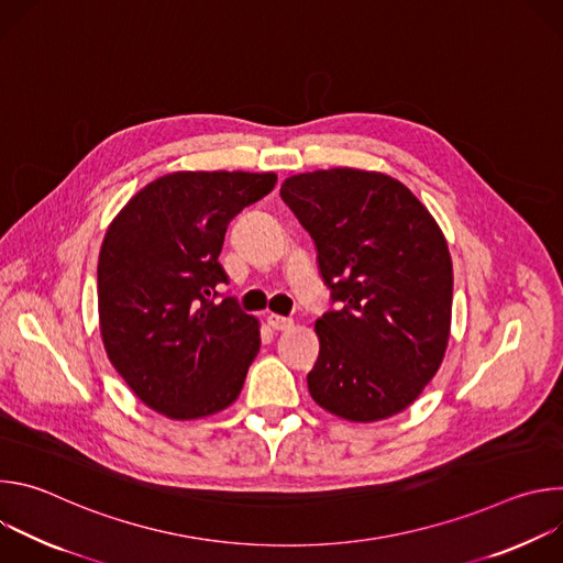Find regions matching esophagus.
<instances>
[{
  "mask_svg": "<svg viewBox=\"0 0 563 563\" xmlns=\"http://www.w3.org/2000/svg\"><path fill=\"white\" fill-rule=\"evenodd\" d=\"M267 323H269L272 330L285 332V330H289V328L294 325V320H291V318H285V316H278V313H269V316H267Z\"/></svg>",
  "mask_w": 563,
  "mask_h": 563,
  "instance_id": "1",
  "label": "esophagus"
}]
</instances>
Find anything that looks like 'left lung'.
I'll list each match as a JSON object with an SVG mask.
<instances>
[{
    "label": "left lung",
    "instance_id": "obj_1",
    "mask_svg": "<svg viewBox=\"0 0 563 563\" xmlns=\"http://www.w3.org/2000/svg\"><path fill=\"white\" fill-rule=\"evenodd\" d=\"M280 198L311 235L320 276L339 302L316 320L311 398L356 423L404 412L441 367L450 339L443 231L404 183L376 172L298 174Z\"/></svg>",
    "mask_w": 563,
    "mask_h": 563
}]
</instances>
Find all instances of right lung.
Returning <instances> with one entry per match:
<instances>
[{
  "instance_id": "add662e5",
  "label": "right lung",
  "mask_w": 563,
  "mask_h": 563,
  "mask_svg": "<svg viewBox=\"0 0 563 563\" xmlns=\"http://www.w3.org/2000/svg\"><path fill=\"white\" fill-rule=\"evenodd\" d=\"M276 174L176 172L140 189L109 224L98 261L109 361L142 404L176 421L229 408L261 350L258 320L224 296L227 224Z\"/></svg>"
}]
</instances>
